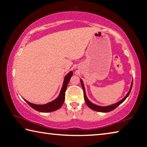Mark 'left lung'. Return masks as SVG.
<instances>
[{
  "instance_id": "obj_1",
  "label": "left lung",
  "mask_w": 147,
  "mask_h": 147,
  "mask_svg": "<svg viewBox=\"0 0 147 147\" xmlns=\"http://www.w3.org/2000/svg\"><path fill=\"white\" fill-rule=\"evenodd\" d=\"M80 81H81L82 88H83V92H84V100H85L86 105H88V107L89 108H90L92 110H95V111H97V112H109L110 111H112V110H114L115 109H116V108L119 106V105L121 104L123 102H124L125 100L127 98L128 96H129V94L131 92V90H132V84H133V81H132V83H131V84H130V88L129 91L128 92L127 95H126V96L123 97L121 100H120L119 101L117 102L116 103L110 105H109V106H104L103 107V106H99V105L94 104V103H93V102H92L90 101V100L88 99V97H87V96H86L83 81L81 79H80Z\"/></svg>"
}]
</instances>
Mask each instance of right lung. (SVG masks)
Returning a JSON list of instances; mask_svg holds the SVG:
<instances>
[{
  "instance_id": "right-lung-1",
  "label": "right lung",
  "mask_w": 147,
  "mask_h": 147,
  "mask_svg": "<svg viewBox=\"0 0 147 147\" xmlns=\"http://www.w3.org/2000/svg\"><path fill=\"white\" fill-rule=\"evenodd\" d=\"M72 75H73V71H70L68 74H67L65 76L64 78L63 86H62L60 93H59L58 97H57L55 99L53 100L52 101L49 102L48 103L44 105H37L32 103V102L26 101V100L24 99V98H23V99H24V101L32 108V109L38 112H51L58 110L59 109H60L62 107V105H63L64 99H65V91Z\"/></svg>"
}]
</instances>
